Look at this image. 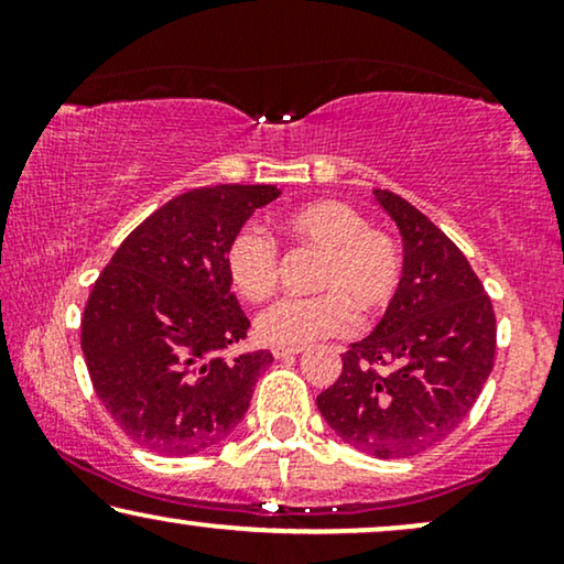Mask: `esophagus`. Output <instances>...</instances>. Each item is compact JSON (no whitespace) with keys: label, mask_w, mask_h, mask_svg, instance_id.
Segmentation results:
<instances>
[{"label":"esophagus","mask_w":564,"mask_h":564,"mask_svg":"<svg viewBox=\"0 0 564 564\" xmlns=\"http://www.w3.org/2000/svg\"><path fill=\"white\" fill-rule=\"evenodd\" d=\"M297 354H303L300 346H272L274 359H290V357H297Z\"/></svg>","instance_id":"esophagus-1"}]
</instances>
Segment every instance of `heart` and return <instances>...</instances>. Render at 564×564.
<instances>
[{
  "instance_id": "1",
  "label": "heart",
  "mask_w": 564,
  "mask_h": 564,
  "mask_svg": "<svg viewBox=\"0 0 564 564\" xmlns=\"http://www.w3.org/2000/svg\"><path fill=\"white\" fill-rule=\"evenodd\" d=\"M282 230L297 243L323 251L318 290L313 297H282L257 315V336L276 346H305L318 338L351 330L357 305L377 313L395 297L403 257L388 234L367 226L365 215L338 199L307 203L282 218ZM226 272L246 300H261L274 290L280 257L264 230L246 226L230 238Z\"/></svg>"
}]
</instances>
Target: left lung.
Returning a JSON list of instances; mask_svg holds the SVG:
<instances>
[{
    "instance_id": "8db88e82",
    "label": "left lung",
    "mask_w": 564,
    "mask_h": 564,
    "mask_svg": "<svg viewBox=\"0 0 564 564\" xmlns=\"http://www.w3.org/2000/svg\"><path fill=\"white\" fill-rule=\"evenodd\" d=\"M372 195L403 238V274L372 334L341 357L318 411L354 449L400 459L431 449L473 411L496 359V313L465 253L426 215L395 192Z\"/></svg>"
}]
</instances>
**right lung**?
<instances>
[{"label": "right lung", "instance_id": "obj_1", "mask_svg": "<svg viewBox=\"0 0 564 564\" xmlns=\"http://www.w3.org/2000/svg\"><path fill=\"white\" fill-rule=\"evenodd\" d=\"M274 184H215L169 199L115 251L87 300L82 351L97 398L143 449L189 457L249 411L267 349L223 357L249 330L226 249Z\"/></svg>", "mask_w": 564, "mask_h": 564}]
</instances>
